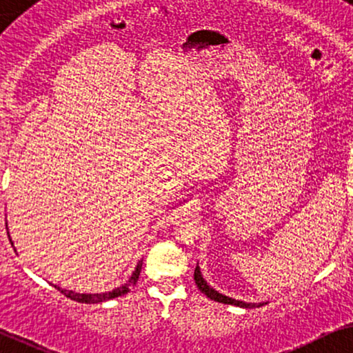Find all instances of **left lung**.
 Returning a JSON list of instances; mask_svg holds the SVG:
<instances>
[{"label":"left lung","mask_w":353,"mask_h":353,"mask_svg":"<svg viewBox=\"0 0 353 353\" xmlns=\"http://www.w3.org/2000/svg\"><path fill=\"white\" fill-rule=\"evenodd\" d=\"M194 279H195V284L196 288H199L201 292H203L206 297L214 300V302H219V303H228V305H236V307H242V308H252V307H261V305H266V303H245L242 302V300H236V299H231V297H225V295L216 292V290L211 288V285L206 284V281L203 279V276H201L200 272V268L196 265L195 268V272H194Z\"/></svg>","instance_id":"1"}]
</instances>
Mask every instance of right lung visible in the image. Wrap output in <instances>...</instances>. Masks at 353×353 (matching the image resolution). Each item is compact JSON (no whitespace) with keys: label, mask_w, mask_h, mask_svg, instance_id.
<instances>
[{"label":"right lung","mask_w":353,"mask_h":353,"mask_svg":"<svg viewBox=\"0 0 353 353\" xmlns=\"http://www.w3.org/2000/svg\"><path fill=\"white\" fill-rule=\"evenodd\" d=\"M142 261H139L137 268H135V271L132 272V276H130V279L125 283L124 285H121V288H117L114 290H111V292H105V294H75L72 290H63L58 285H54L56 289L59 290L61 294H64L65 297H69L70 300H75V302H81V303H100V302H105V300H110V299H116L119 297V295H124L128 294L130 288L135 285V283L139 281V276H140V271H142Z\"/></svg>","instance_id":"right-lung-1"}]
</instances>
